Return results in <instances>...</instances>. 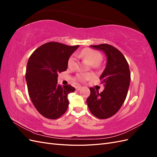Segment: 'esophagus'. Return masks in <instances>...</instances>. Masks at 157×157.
I'll return each instance as SVG.
<instances>
[{"mask_svg": "<svg viewBox=\"0 0 157 157\" xmlns=\"http://www.w3.org/2000/svg\"><path fill=\"white\" fill-rule=\"evenodd\" d=\"M81 88H82L81 86H77L76 87V90H77V91H78V90H80Z\"/></svg>", "mask_w": 157, "mask_h": 157, "instance_id": "obj_1", "label": "esophagus"}]
</instances>
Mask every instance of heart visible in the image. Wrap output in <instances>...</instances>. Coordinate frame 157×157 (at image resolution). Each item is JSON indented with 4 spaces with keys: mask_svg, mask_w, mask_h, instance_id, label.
<instances>
[{
    "mask_svg": "<svg viewBox=\"0 0 157 157\" xmlns=\"http://www.w3.org/2000/svg\"><path fill=\"white\" fill-rule=\"evenodd\" d=\"M80 56L81 58L88 60L89 62L96 66L99 62H100L102 57L101 55L98 52L90 48L84 49L80 54ZM77 67V61L76 59L75 56H71L68 60V67L71 69H75ZM92 75L89 73H82L77 75V78L78 81L84 82L85 80L91 78Z\"/></svg>",
    "mask_w": 157,
    "mask_h": 157,
    "instance_id": "1",
    "label": "heart"
}]
</instances>
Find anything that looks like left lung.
I'll use <instances>...</instances> for the list:
<instances>
[{"mask_svg": "<svg viewBox=\"0 0 157 157\" xmlns=\"http://www.w3.org/2000/svg\"><path fill=\"white\" fill-rule=\"evenodd\" d=\"M106 56L107 63L99 79L105 86L103 92L90 88L86 102L90 112L96 117L105 119L118 112L124 103L130 82L129 65L124 56L115 47L107 44L91 45Z\"/></svg>", "mask_w": 157, "mask_h": 157, "instance_id": "1", "label": "left lung"}]
</instances>
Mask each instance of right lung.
Instances as JSON below:
<instances>
[{"label": "right lung", "mask_w": 157, "mask_h": 157, "mask_svg": "<svg viewBox=\"0 0 157 157\" xmlns=\"http://www.w3.org/2000/svg\"><path fill=\"white\" fill-rule=\"evenodd\" d=\"M79 47L50 42L36 49L28 60L25 78L28 93L36 110L44 117L56 119L69 106L71 85L58 84V73L67 70L70 56Z\"/></svg>", "instance_id": "add662e5"}]
</instances>
